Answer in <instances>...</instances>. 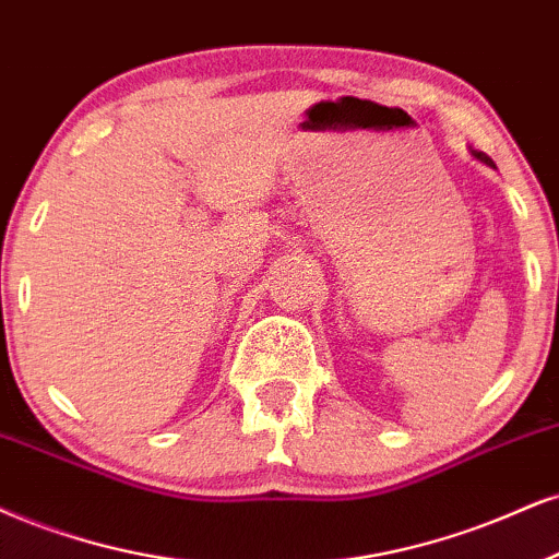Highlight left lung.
Returning <instances> with one entry per match:
<instances>
[{
    "instance_id": "1",
    "label": "left lung",
    "mask_w": 559,
    "mask_h": 559,
    "mask_svg": "<svg viewBox=\"0 0 559 559\" xmlns=\"http://www.w3.org/2000/svg\"><path fill=\"white\" fill-rule=\"evenodd\" d=\"M472 155H474V157H477V160H479V163H485V165H492V160H490V157H487L485 153H477V150H472ZM492 168H495V165H492Z\"/></svg>"
}]
</instances>
